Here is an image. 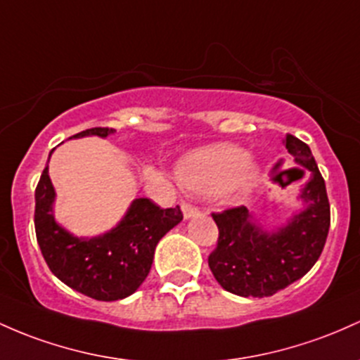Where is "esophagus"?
Wrapping results in <instances>:
<instances>
[{
  "instance_id": "1",
  "label": "esophagus",
  "mask_w": 360,
  "mask_h": 360,
  "mask_svg": "<svg viewBox=\"0 0 360 360\" xmlns=\"http://www.w3.org/2000/svg\"><path fill=\"white\" fill-rule=\"evenodd\" d=\"M183 215H184V219H193V217H196V215H200V210L198 208L195 207V205H191V203H183Z\"/></svg>"
}]
</instances>
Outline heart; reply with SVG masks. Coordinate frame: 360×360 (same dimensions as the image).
Masks as SVG:
<instances>
[{
    "label": "heart",
    "mask_w": 360,
    "mask_h": 360,
    "mask_svg": "<svg viewBox=\"0 0 360 360\" xmlns=\"http://www.w3.org/2000/svg\"><path fill=\"white\" fill-rule=\"evenodd\" d=\"M262 167L251 162L246 148L220 143L188 153L177 164V177L189 191L217 195L231 189L236 195H248L258 184Z\"/></svg>",
    "instance_id": "heart-1"
}]
</instances>
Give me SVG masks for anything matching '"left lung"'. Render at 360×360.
I'll list each match as a JSON object with an SVG mask.
<instances>
[{
	"label": "left lung",
	"mask_w": 360,
	"mask_h": 360,
	"mask_svg": "<svg viewBox=\"0 0 360 360\" xmlns=\"http://www.w3.org/2000/svg\"><path fill=\"white\" fill-rule=\"evenodd\" d=\"M283 143L295 164L311 172L299 195L302 210L270 231L246 207L212 213L219 243L208 256V266L222 289L240 297H270L302 278L326 243L330 203L325 179L304 141L287 135Z\"/></svg>",
	"instance_id": "left-lung-1"
}]
</instances>
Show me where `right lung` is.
<instances>
[{
	"label": "right lung",
	"instance_id": "right-lung-1",
	"mask_svg": "<svg viewBox=\"0 0 360 360\" xmlns=\"http://www.w3.org/2000/svg\"><path fill=\"white\" fill-rule=\"evenodd\" d=\"M114 131L92 128L71 138H108ZM54 200L56 191L46 165L35 188L34 224L39 248L49 270L63 283L97 301H120L138 290L152 268L159 240L183 220L179 207L164 210L148 198H136L116 227L96 238H78L56 222Z\"/></svg>",
	"mask_w": 360,
	"mask_h": 360
}]
</instances>
